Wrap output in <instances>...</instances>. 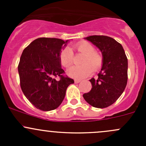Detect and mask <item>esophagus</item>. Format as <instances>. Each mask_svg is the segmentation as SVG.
Masks as SVG:
<instances>
[{"instance_id":"1","label":"esophagus","mask_w":146,"mask_h":146,"mask_svg":"<svg viewBox=\"0 0 146 146\" xmlns=\"http://www.w3.org/2000/svg\"><path fill=\"white\" fill-rule=\"evenodd\" d=\"M80 81H81V80H77V79H76V80H74L75 83H79V82H80Z\"/></svg>"}]
</instances>
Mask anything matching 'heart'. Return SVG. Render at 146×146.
<instances>
[{"label":"heart","mask_w":146,"mask_h":146,"mask_svg":"<svg viewBox=\"0 0 146 146\" xmlns=\"http://www.w3.org/2000/svg\"><path fill=\"white\" fill-rule=\"evenodd\" d=\"M83 54L80 64L81 66H73L68 70V75L76 79H82L97 70L102 64V57L96 52L95 47L87 42H82L74 45L71 48H65L60 53V61L62 66L68 68L73 61V51Z\"/></svg>","instance_id":"b5f03b06"}]
</instances>
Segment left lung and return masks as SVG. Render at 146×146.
Returning <instances> with one entry per match:
<instances>
[{
  "instance_id": "obj_1",
  "label": "left lung",
  "mask_w": 146,
  "mask_h": 146,
  "mask_svg": "<svg viewBox=\"0 0 146 146\" xmlns=\"http://www.w3.org/2000/svg\"><path fill=\"white\" fill-rule=\"evenodd\" d=\"M96 46L102 55L98 78L90 80L92 89L83 94L85 100L96 108L111 105L121 95L127 84L128 59L123 46L113 38L93 35L84 38Z\"/></svg>"
}]
</instances>
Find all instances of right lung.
I'll list each match as a JSON object with an SVG mask.
<instances>
[{"mask_svg":"<svg viewBox=\"0 0 146 146\" xmlns=\"http://www.w3.org/2000/svg\"><path fill=\"white\" fill-rule=\"evenodd\" d=\"M69 40L42 37L31 42L23 51L18 65L20 86L36 108L51 111L59 107L66 91L74 80L64 77L60 53ZM59 76L57 81L55 77Z\"/></svg>","mask_w":146,"mask_h":146,"instance_id":"add662e5","label":"right lung"}]
</instances>
